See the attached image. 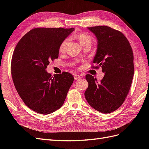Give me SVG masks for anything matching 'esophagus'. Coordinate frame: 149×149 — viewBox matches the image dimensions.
Masks as SVG:
<instances>
[{
    "mask_svg": "<svg viewBox=\"0 0 149 149\" xmlns=\"http://www.w3.org/2000/svg\"><path fill=\"white\" fill-rule=\"evenodd\" d=\"M74 78L75 80H78V79H81V76L78 74H74Z\"/></svg>",
    "mask_w": 149,
    "mask_h": 149,
    "instance_id": "esophagus-1",
    "label": "esophagus"
}]
</instances>
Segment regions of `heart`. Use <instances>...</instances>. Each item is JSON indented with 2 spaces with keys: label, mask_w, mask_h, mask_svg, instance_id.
Returning a JSON list of instances; mask_svg holds the SVG:
<instances>
[{
  "label": "heart",
  "mask_w": 149,
  "mask_h": 149,
  "mask_svg": "<svg viewBox=\"0 0 149 149\" xmlns=\"http://www.w3.org/2000/svg\"><path fill=\"white\" fill-rule=\"evenodd\" d=\"M76 37H77V38L79 40V41L81 45H84V43H87V42H92L91 37L86 33H79V34L77 35ZM69 41H70L69 38H66L65 40H63V42L61 43L60 46V52H63L65 51L66 47L68 45V43Z\"/></svg>",
  "instance_id": "obj_1"
}]
</instances>
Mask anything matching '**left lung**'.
Returning a JSON list of instances; mask_svg holds the SVG:
<instances>
[{"label": "left lung", "mask_w": 149, "mask_h": 149, "mask_svg": "<svg viewBox=\"0 0 149 149\" xmlns=\"http://www.w3.org/2000/svg\"><path fill=\"white\" fill-rule=\"evenodd\" d=\"M96 36L97 48L93 63L101 66L104 76L100 82L86 75L88 88L84 93L89 104L101 113H110L123 104L134 73L131 46L120 31L107 26L88 27Z\"/></svg>", "instance_id": "left-lung-1"}]
</instances>
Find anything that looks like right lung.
Instances as JSON below:
<instances>
[{
	"mask_svg": "<svg viewBox=\"0 0 149 149\" xmlns=\"http://www.w3.org/2000/svg\"><path fill=\"white\" fill-rule=\"evenodd\" d=\"M74 28H37L22 37L13 51L11 73L17 91L26 106L41 114L63 106L74 77L68 72L52 74L49 61L58 58L60 46Z\"/></svg>",
	"mask_w": 149,
	"mask_h": 149,
	"instance_id": "1",
	"label": "right lung"
}]
</instances>
